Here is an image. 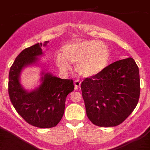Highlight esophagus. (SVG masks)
I'll return each instance as SVG.
<instances>
[{
  "label": "esophagus",
  "mask_w": 150,
  "mask_h": 150,
  "mask_svg": "<svg viewBox=\"0 0 150 150\" xmlns=\"http://www.w3.org/2000/svg\"><path fill=\"white\" fill-rule=\"evenodd\" d=\"M80 85H81V82L79 81V80H78V79H76V80L74 81V86H75V89L76 90H77L78 88H79Z\"/></svg>",
  "instance_id": "obj_1"
}]
</instances>
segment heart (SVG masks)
<instances>
[{"label":"heart","instance_id":"obj_1","mask_svg":"<svg viewBox=\"0 0 150 150\" xmlns=\"http://www.w3.org/2000/svg\"><path fill=\"white\" fill-rule=\"evenodd\" d=\"M62 54L55 58L58 67L68 71L70 63L75 64L79 75L93 77L100 74L109 63L110 50L107 44L98 40H74L64 45Z\"/></svg>","mask_w":150,"mask_h":150}]
</instances>
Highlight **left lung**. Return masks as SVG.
Listing matches in <instances>:
<instances>
[{
    "instance_id": "1",
    "label": "left lung",
    "mask_w": 150,
    "mask_h": 150,
    "mask_svg": "<svg viewBox=\"0 0 150 150\" xmlns=\"http://www.w3.org/2000/svg\"><path fill=\"white\" fill-rule=\"evenodd\" d=\"M81 90L91 122L100 127L119 125L138 103V67L132 58L113 62L97 76L86 78Z\"/></svg>"
}]
</instances>
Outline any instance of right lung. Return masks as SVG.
Wrapping results in <instances>:
<instances>
[{
    "label": "right lung",
    "mask_w": 150,
    "mask_h": 150,
    "mask_svg": "<svg viewBox=\"0 0 150 150\" xmlns=\"http://www.w3.org/2000/svg\"><path fill=\"white\" fill-rule=\"evenodd\" d=\"M44 43H37L22 50L12 64L9 74L8 92L13 107L24 120L33 126L49 128L56 126L64 112L67 95L74 91L73 79H62L49 73H42V83L31 91L19 83L22 68L35 64L43 54Z\"/></svg>",
    "instance_id": "right-lung-1"
}]
</instances>
